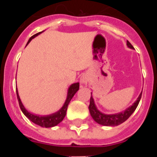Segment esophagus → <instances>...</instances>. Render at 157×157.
Instances as JSON below:
<instances>
[{"instance_id": "obj_1", "label": "esophagus", "mask_w": 157, "mask_h": 157, "mask_svg": "<svg viewBox=\"0 0 157 157\" xmlns=\"http://www.w3.org/2000/svg\"><path fill=\"white\" fill-rule=\"evenodd\" d=\"M89 82V76L86 74H83L80 78V83L83 86H86Z\"/></svg>"}]
</instances>
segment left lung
Returning a JSON list of instances; mask_svg holds the SVG:
<instances>
[{"mask_svg": "<svg viewBox=\"0 0 157 157\" xmlns=\"http://www.w3.org/2000/svg\"><path fill=\"white\" fill-rule=\"evenodd\" d=\"M127 45L128 46V48L134 49V47L132 46V45L128 41H127ZM141 94H142V91L139 94L137 100L134 101V103L132 105H130L127 109H125L123 112H119V113L108 115L105 114V113L101 112L100 110H98V109L97 108V106L95 105L94 98L92 97V93H91L90 102V105H89V110H90L91 116H92L94 121L97 122L99 124H101V125L106 126V127H115V126H118L121 124V123H123V122H125L133 114V112L135 111V109L138 107V104H139V101L141 98Z\"/></svg>", "mask_w": 157, "mask_h": 157, "instance_id": "obj_1", "label": "left lung"}]
</instances>
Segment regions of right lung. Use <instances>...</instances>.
Instances as JSON below:
<instances>
[{"label":"right lung","mask_w":157,"mask_h":157,"mask_svg":"<svg viewBox=\"0 0 157 157\" xmlns=\"http://www.w3.org/2000/svg\"><path fill=\"white\" fill-rule=\"evenodd\" d=\"M43 31L39 32L37 34H34V35L30 37L29 41H27V45H28L30 41H31L33 38H34L35 37H37V35H39L40 34H41ZM79 89V82L73 83L69 86L68 90H67V98L66 101H65L64 104H63V106L61 107V109H59L57 112H54L52 114L50 115H46V116H41V115H36L30 112L29 111L27 110V109L23 106V103H22L21 100L19 96V93H18V90L16 89V94H17V98L18 101H19V105L20 107V109L22 110L23 114L28 118L29 120L31 122H33L34 123L37 124V125L40 126V127H45V128H48V127H55V126L58 125L62 120H63V118L66 116L67 109V107H68L69 103H70L71 100L72 99V98L74 97L75 94H76L78 90Z\"/></svg>","instance_id":"1"}]
</instances>
